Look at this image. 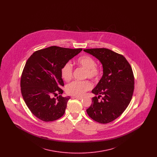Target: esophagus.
<instances>
[{
	"instance_id": "esophagus-1",
	"label": "esophagus",
	"mask_w": 157,
	"mask_h": 157,
	"mask_svg": "<svg viewBox=\"0 0 157 157\" xmlns=\"http://www.w3.org/2000/svg\"><path fill=\"white\" fill-rule=\"evenodd\" d=\"M74 98H76V99H79V100H81V99H82V97H74Z\"/></svg>"
}]
</instances>
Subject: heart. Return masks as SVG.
Here are the masks:
<instances>
[{"instance_id": "heart-1", "label": "heart", "mask_w": 157, "mask_h": 157, "mask_svg": "<svg viewBox=\"0 0 157 157\" xmlns=\"http://www.w3.org/2000/svg\"><path fill=\"white\" fill-rule=\"evenodd\" d=\"M76 63L80 67L86 69L85 78L97 80L101 75V70L96 65L95 60L89 55H83L76 60ZM73 69L69 62L66 63L60 70L62 78L65 81H69L72 76ZM92 83L88 81H73L68 83L66 86L65 90L67 94L81 96L85 92L92 88Z\"/></svg>"}]
</instances>
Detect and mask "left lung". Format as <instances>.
I'll use <instances>...</instances> for the list:
<instances>
[{
  "label": "left lung",
  "instance_id": "1",
  "mask_svg": "<svg viewBox=\"0 0 157 157\" xmlns=\"http://www.w3.org/2000/svg\"><path fill=\"white\" fill-rule=\"evenodd\" d=\"M95 57L102 65L103 75L92 92V104L86 109L92 120L107 124L117 119L124 112L132 97L134 78L125 58L106 48L83 49ZM103 96L101 101L98 98Z\"/></svg>",
  "mask_w": 157,
  "mask_h": 157
}]
</instances>
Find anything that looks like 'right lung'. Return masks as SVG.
<instances>
[{"instance_id": "right-lung-1", "label": "right lung", "mask_w": 157, "mask_h": 157, "mask_svg": "<svg viewBox=\"0 0 157 157\" xmlns=\"http://www.w3.org/2000/svg\"><path fill=\"white\" fill-rule=\"evenodd\" d=\"M82 50L53 46L35 52L26 61L21 76V92L37 118L49 122L63 115L70 97H53L63 92L60 88L64 86L62 67Z\"/></svg>"}]
</instances>
